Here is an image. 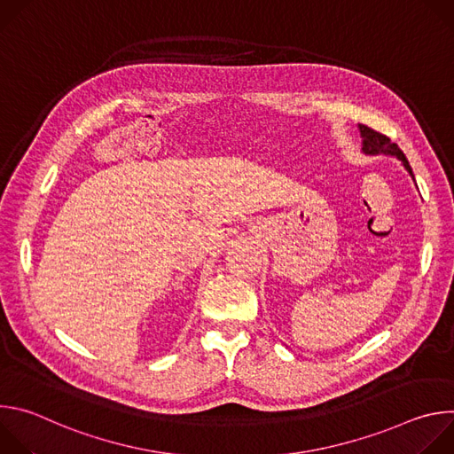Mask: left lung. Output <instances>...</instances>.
Returning a JSON list of instances; mask_svg holds the SVG:
<instances>
[{"mask_svg": "<svg viewBox=\"0 0 454 454\" xmlns=\"http://www.w3.org/2000/svg\"><path fill=\"white\" fill-rule=\"evenodd\" d=\"M357 129H359V135H361V138H363V142H361V144H363L361 151H363L366 156H379V154H384V156L397 158V160L403 163V167L410 172L411 179L415 181L413 170H411V167H410V163H408L404 153L399 149L397 144H394L387 137H384V135L373 131V129H370V127H366V125H363V123H359Z\"/></svg>", "mask_w": 454, "mask_h": 454, "instance_id": "8db88e82", "label": "left lung"}]
</instances>
